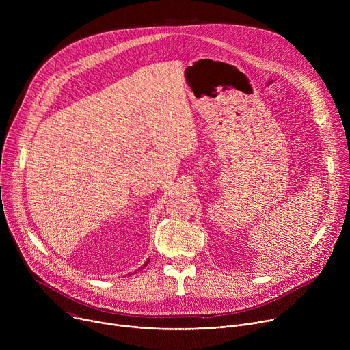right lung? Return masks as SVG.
<instances>
[{"label":"right lung","instance_id":"add662e5","mask_svg":"<svg viewBox=\"0 0 350 350\" xmlns=\"http://www.w3.org/2000/svg\"><path fill=\"white\" fill-rule=\"evenodd\" d=\"M145 265H148V262H146V263H145ZM145 265H144V266H145Z\"/></svg>","mask_w":350,"mask_h":350}]
</instances>
